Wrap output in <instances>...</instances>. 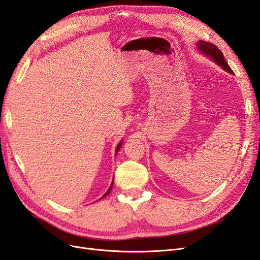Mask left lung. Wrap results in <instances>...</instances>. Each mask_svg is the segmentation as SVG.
<instances>
[{
  "label": "left lung",
  "instance_id": "obj_1",
  "mask_svg": "<svg viewBox=\"0 0 260 260\" xmlns=\"http://www.w3.org/2000/svg\"><path fill=\"white\" fill-rule=\"evenodd\" d=\"M198 49L203 53L207 55V56L211 57L214 59L219 66H221L224 70H226L228 73L232 74V69L230 68V66L228 65L226 60L223 57V54L221 53L217 46L215 44H211L209 42L206 41H199L198 43Z\"/></svg>",
  "mask_w": 260,
  "mask_h": 260
}]
</instances>
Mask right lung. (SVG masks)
<instances>
[{"label":"right lung","instance_id":"obj_1","mask_svg":"<svg viewBox=\"0 0 260 260\" xmlns=\"http://www.w3.org/2000/svg\"><path fill=\"white\" fill-rule=\"evenodd\" d=\"M121 144H122V142H120L119 144H118V146H117V149H116V152H118V151H119V148H120V146H121ZM113 184H114V180H113V182H112V184H111V186H109V188H108V190H107V192L103 195V196H102V198L101 199H103V198H105V196H107L108 194H109V192H111L112 191V187H113Z\"/></svg>","mask_w":260,"mask_h":260}]
</instances>
